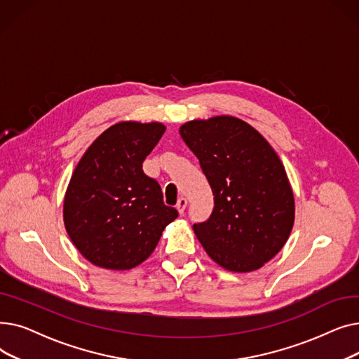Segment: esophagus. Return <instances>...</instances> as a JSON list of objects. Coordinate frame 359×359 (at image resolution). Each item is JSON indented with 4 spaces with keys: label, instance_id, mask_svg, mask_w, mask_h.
Instances as JSON below:
<instances>
[{
    "label": "esophagus",
    "instance_id": "obj_1",
    "mask_svg": "<svg viewBox=\"0 0 359 359\" xmlns=\"http://www.w3.org/2000/svg\"><path fill=\"white\" fill-rule=\"evenodd\" d=\"M186 206H187V199L186 198H179L177 199V205H176V208H177V211H179V214H183L184 212V210H186Z\"/></svg>",
    "mask_w": 359,
    "mask_h": 359
}]
</instances>
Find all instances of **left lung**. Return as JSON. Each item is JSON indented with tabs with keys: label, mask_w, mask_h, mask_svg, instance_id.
<instances>
[{
	"label": "left lung",
	"mask_w": 359,
	"mask_h": 359,
	"mask_svg": "<svg viewBox=\"0 0 359 359\" xmlns=\"http://www.w3.org/2000/svg\"><path fill=\"white\" fill-rule=\"evenodd\" d=\"M180 137L198 157L214 194V210L194 231L224 269L252 272L287 243L294 194L285 167L259 132L234 116L191 121Z\"/></svg>",
	"instance_id": "left-lung-1"
}]
</instances>
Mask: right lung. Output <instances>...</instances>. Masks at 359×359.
Instances as JSON below:
<instances>
[{
  "instance_id": "1",
  "label": "right lung",
  "mask_w": 359,
  "mask_h": 359,
  "mask_svg": "<svg viewBox=\"0 0 359 359\" xmlns=\"http://www.w3.org/2000/svg\"><path fill=\"white\" fill-rule=\"evenodd\" d=\"M160 122H119L94 141L75 167L64 199L65 230L93 265L138 266L154 252L177 211L142 163L163 137Z\"/></svg>"
}]
</instances>
